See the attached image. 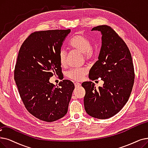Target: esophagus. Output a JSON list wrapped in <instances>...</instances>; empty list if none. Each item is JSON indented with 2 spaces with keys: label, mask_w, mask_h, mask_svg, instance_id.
Returning <instances> with one entry per match:
<instances>
[{
  "label": "esophagus",
  "mask_w": 148,
  "mask_h": 148,
  "mask_svg": "<svg viewBox=\"0 0 148 148\" xmlns=\"http://www.w3.org/2000/svg\"><path fill=\"white\" fill-rule=\"evenodd\" d=\"M74 85H75V87H79V86H81V84L80 83H79V82H75V83H74Z\"/></svg>",
  "instance_id": "1"
}]
</instances>
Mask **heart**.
<instances>
[{"label": "heart", "mask_w": 148, "mask_h": 148, "mask_svg": "<svg viewBox=\"0 0 148 148\" xmlns=\"http://www.w3.org/2000/svg\"><path fill=\"white\" fill-rule=\"evenodd\" d=\"M69 47L83 53V57L86 60H91L94 56V50L92 48V43L86 36L77 34L74 36L69 42ZM60 65L65 66L66 64V52L65 49H61L59 54ZM88 73L85 68H73L69 70L66 75L68 78L76 81L82 80Z\"/></svg>", "instance_id": "obj_1"}]
</instances>
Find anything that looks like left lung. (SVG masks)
<instances>
[{
    "label": "left lung",
    "mask_w": 148,
    "mask_h": 148,
    "mask_svg": "<svg viewBox=\"0 0 148 148\" xmlns=\"http://www.w3.org/2000/svg\"><path fill=\"white\" fill-rule=\"evenodd\" d=\"M91 31H100L101 47L99 60L90 69L89 79L101 78L103 87L96 89L92 82H83L84 106L88 115L106 119L117 114L129 99L134 82V68L130 51L111 27L99 25Z\"/></svg>",
    "instance_id": "left-lung-1"
}]
</instances>
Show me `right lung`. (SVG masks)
I'll return each instance as SVG.
<instances>
[{"mask_svg": "<svg viewBox=\"0 0 148 148\" xmlns=\"http://www.w3.org/2000/svg\"><path fill=\"white\" fill-rule=\"evenodd\" d=\"M71 29L36 31L19 49L14 80L28 111L38 119L52 122L65 116L74 89V83L63 80L59 86L49 82L62 73L59 54Z\"/></svg>", "mask_w": 148, "mask_h": 148, "instance_id": "right-lung-1", "label": "right lung"}]
</instances>
